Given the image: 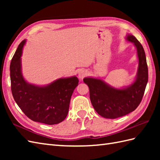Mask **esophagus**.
<instances>
[{
    "label": "esophagus",
    "mask_w": 160,
    "mask_h": 160,
    "mask_svg": "<svg viewBox=\"0 0 160 160\" xmlns=\"http://www.w3.org/2000/svg\"><path fill=\"white\" fill-rule=\"evenodd\" d=\"M87 75V71L85 69H82L80 71L79 73H78V77H79L80 80H82L83 78Z\"/></svg>",
    "instance_id": "obj_1"
}]
</instances>
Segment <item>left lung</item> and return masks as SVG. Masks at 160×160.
Returning a JSON list of instances; mask_svg holds the SVG:
<instances>
[{
	"label": "left lung",
	"mask_w": 160,
	"mask_h": 160,
	"mask_svg": "<svg viewBox=\"0 0 160 160\" xmlns=\"http://www.w3.org/2000/svg\"><path fill=\"white\" fill-rule=\"evenodd\" d=\"M127 40L134 43L139 60L137 77L133 83L124 89H118L98 78H85L83 80L89 88L90 100L94 109L105 118L122 117L136 109L148 82V66L143 47L134 36L127 35Z\"/></svg>",
	"instance_id": "1"
}]
</instances>
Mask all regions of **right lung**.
Listing matches in <instances>:
<instances>
[{"instance_id":"1","label":"right lung","mask_w":160,"mask_h":160,"mask_svg":"<svg viewBox=\"0 0 160 160\" xmlns=\"http://www.w3.org/2000/svg\"><path fill=\"white\" fill-rule=\"evenodd\" d=\"M25 40L20 43L10 64L11 89L13 99L29 119L46 124H56L66 118L73 91L78 85L76 76L60 78L48 85L29 84L21 72V59Z\"/></svg>"}]
</instances>
